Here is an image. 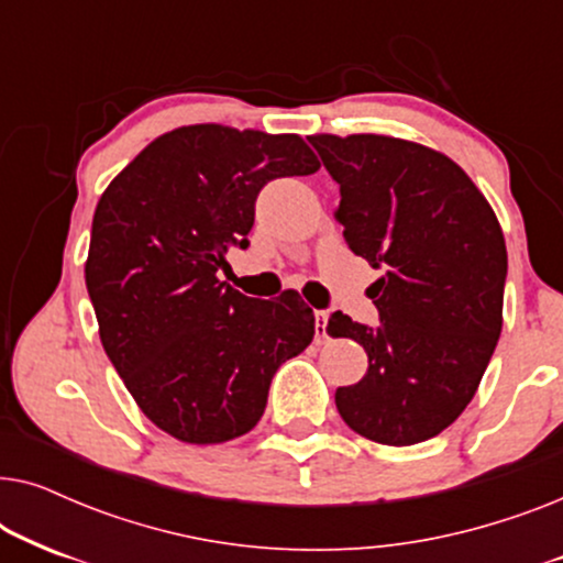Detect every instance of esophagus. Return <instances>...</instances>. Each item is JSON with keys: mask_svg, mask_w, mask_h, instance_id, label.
Returning <instances> with one entry per match:
<instances>
[{"mask_svg": "<svg viewBox=\"0 0 563 563\" xmlns=\"http://www.w3.org/2000/svg\"><path fill=\"white\" fill-rule=\"evenodd\" d=\"M314 325H318V338H328V312L325 310L314 312Z\"/></svg>", "mask_w": 563, "mask_h": 563, "instance_id": "34e87169", "label": "esophagus"}]
</instances>
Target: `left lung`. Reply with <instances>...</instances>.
<instances>
[{
    "label": "left lung",
    "mask_w": 563,
    "mask_h": 563,
    "mask_svg": "<svg viewBox=\"0 0 563 563\" xmlns=\"http://www.w3.org/2000/svg\"><path fill=\"white\" fill-rule=\"evenodd\" d=\"M341 187L335 218L372 284L379 325L333 312L328 335L364 345L368 372L338 387L345 426L384 445L428 441L479 387L503 330L507 251L492 207L464 168L387 135H312Z\"/></svg>",
    "instance_id": "left-lung-1"
}]
</instances>
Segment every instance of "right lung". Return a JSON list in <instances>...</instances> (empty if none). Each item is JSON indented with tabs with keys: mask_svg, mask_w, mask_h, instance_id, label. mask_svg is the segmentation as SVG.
I'll return each mask as SVG.
<instances>
[{
	"mask_svg": "<svg viewBox=\"0 0 563 563\" xmlns=\"http://www.w3.org/2000/svg\"><path fill=\"white\" fill-rule=\"evenodd\" d=\"M318 168L299 135L189 125L156 137L99 199L84 268L99 338L168 435H245L276 368L312 343L314 314L295 289L253 299L218 272L230 249H249L258 191Z\"/></svg>",
	"mask_w": 563,
	"mask_h": 563,
	"instance_id": "right-lung-1",
	"label": "right lung"
}]
</instances>
